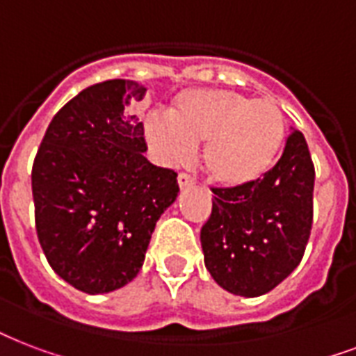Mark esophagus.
Instances as JSON below:
<instances>
[{
	"mask_svg": "<svg viewBox=\"0 0 356 356\" xmlns=\"http://www.w3.org/2000/svg\"><path fill=\"white\" fill-rule=\"evenodd\" d=\"M177 183L181 188H186V186H192V184H194V177H192V175H188V173L181 172L177 175Z\"/></svg>",
	"mask_w": 356,
	"mask_h": 356,
	"instance_id": "esophagus-1",
	"label": "esophagus"
}]
</instances>
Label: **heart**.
Masks as SVG:
<instances>
[{
	"label": "heart",
	"instance_id": "1",
	"mask_svg": "<svg viewBox=\"0 0 356 356\" xmlns=\"http://www.w3.org/2000/svg\"><path fill=\"white\" fill-rule=\"evenodd\" d=\"M170 115L151 113L145 138L168 164H183L203 145V170L224 188L261 179L286 138V118L273 100H252L227 89H190L175 97Z\"/></svg>",
	"mask_w": 356,
	"mask_h": 356
}]
</instances>
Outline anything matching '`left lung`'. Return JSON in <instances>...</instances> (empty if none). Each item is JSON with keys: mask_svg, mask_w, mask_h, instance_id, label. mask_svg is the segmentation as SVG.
<instances>
[{"mask_svg": "<svg viewBox=\"0 0 356 356\" xmlns=\"http://www.w3.org/2000/svg\"><path fill=\"white\" fill-rule=\"evenodd\" d=\"M314 181L308 143L300 130H291L284 153L263 179L241 188H213L202 248L218 286L259 297L291 275L310 238Z\"/></svg>", "mask_w": 356, "mask_h": 356, "instance_id": "left-lung-1", "label": "left lung"}]
</instances>
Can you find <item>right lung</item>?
<instances>
[{"mask_svg":"<svg viewBox=\"0 0 356 356\" xmlns=\"http://www.w3.org/2000/svg\"><path fill=\"white\" fill-rule=\"evenodd\" d=\"M147 89L108 80L83 89L46 129L31 170L35 227L50 267L89 295L127 286L145 259L177 173L151 164L130 106Z\"/></svg>","mask_w":356,"mask_h":356,"instance_id":"obj_1","label":"right lung"}]
</instances>
